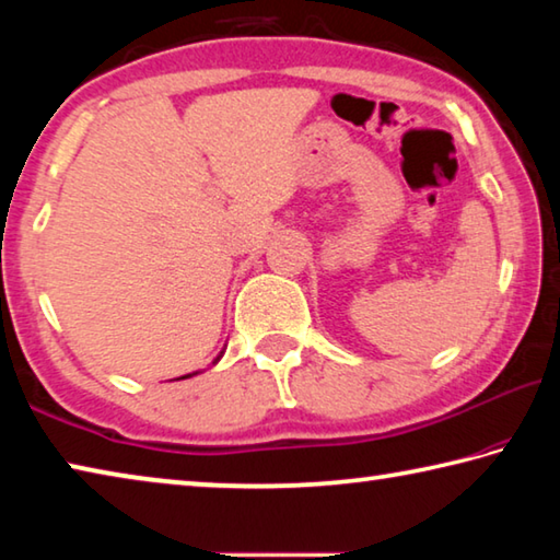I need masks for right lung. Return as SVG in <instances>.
<instances>
[{
    "label": "right lung",
    "mask_w": 560,
    "mask_h": 560,
    "mask_svg": "<svg viewBox=\"0 0 560 560\" xmlns=\"http://www.w3.org/2000/svg\"><path fill=\"white\" fill-rule=\"evenodd\" d=\"M192 375H195V373H192ZM192 375H185V377H192Z\"/></svg>",
    "instance_id": "add662e5"
}]
</instances>
